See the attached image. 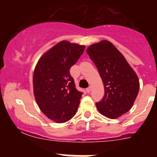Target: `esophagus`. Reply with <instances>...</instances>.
I'll list each match as a JSON object with an SVG mask.
<instances>
[{"instance_id": "esophagus-1", "label": "esophagus", "mask_w": 157, "mask_h": 157, "mask_svg": "<svg viewBox=\"0 0 157 157\" xmlns=\"http://www.w3.org/2000/svg\"><path fill=\"white\" fill-rule=\"evenodd\" d=\"M91 86H89V88H87V89H86V92H87V93H90V92H91Z\"/></svg>"}]
</instances>
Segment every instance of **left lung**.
I'll return each instance as SVG.
<instances>
[{
    "mask_svg": "<svg viewBox=\"0 0 157 157\" xmlns=\"http://www.w3.org/2000/svg\"><path fill=\"white\" fill-rule=\"evenodd\" d=\"M105 86V94L96 102L104 116L116 119L129 111L137 97L140 82L123 55L109 41L102 40L86 50Z\"/></svg>",
    "mask_w": 157,
    "mask_h": 157,
    "instance_id": "left-lung-1",
    "label": "left lung"
}]
</instances>
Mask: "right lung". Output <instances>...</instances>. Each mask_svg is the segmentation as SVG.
Instances as JSON below:
<instances>
[{
    "label": "right lung",
    "mask_w": 157,
    "mask_h": 157,
    "mask_svg": "<svg viewBox=\"0 0 157 157\" xmlns=\"http://www.w3.org/2000/svg\"><path fill=\"white\" fill-rule=\"evenodd\" d=\"M85 46L61 41L40 57L33 75L34 94L40 109L50 120L66 122L75 115L82 92L75 88L70 68Z\"/></svg>",
    "instance_id": "add662e5"
}]
</instances>
